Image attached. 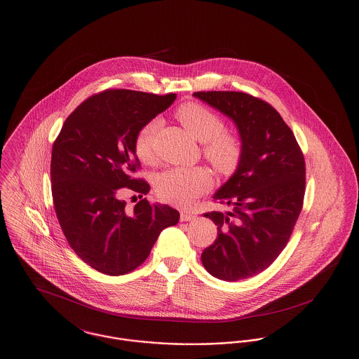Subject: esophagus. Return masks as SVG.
Returning a JSON list of instances; mask_svg holds the SVG:
<instances>
[{
	"label": "esophagus",
	"mask_w": 359,
	"mask_h": 359,
	"mask_svg": "<svg viewBox=\"0 0 359 359\" xmlns=\"http://www.w3.org/2000/svg\"><path fill=\"white\" fill-rule=\"evenodd\" d=\"M196 218V215L195 214H191V212H182L180 214V221L182 222H188V221H192V219H195Z\"/></svg>",
	"instance_id": "1"
}]
</instances>
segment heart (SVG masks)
Instances as JSON below:
<instances>
[{
	"instance_id": "heart-1",
	"label": "heart",
	"mask_w": 359,
	"mask_h": 359,
	"mask_svg": "<svg viewBox=\"0 0 359 359\" xmlns=\"http://www.w3.org/2000/svg\"><path fill=\"white\" fill-rule=\"evenodd\" d=\"M176 117L188 133L203 142V154L211 165L221 173H231L242 158V142L238 136L224 130L222 118L196 102L184 103ZM160 120L148 121L137 133L135 151L141 161L154 158V137L160 126ZM212 184L210 172L202 168H171L158 175L156 192L158 198L177 207L192 205Z\"/></svg>"
}]
</instances>
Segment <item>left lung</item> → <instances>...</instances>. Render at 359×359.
<instances>
[{
    "label": "left lung",
    "instance_id": "8db88e82",
    "mask_svg": "<svg viewBox=\"0 0 359 359\" xmlns=\"http://www.w3.org/2000/svg\"><path fill=\"white\" fill-rule=\"evenodd\" d=\"M195 98L233 121L242 158L214 201L231 211L205 214L218 238L202 253L205 271L238 281L265 271L290 241L303 208L306 163L290 126L269 103L239 91H198Z\"/></svg>",
    "mask_w": 359,
    "mask_h": 359
}]
</instances>
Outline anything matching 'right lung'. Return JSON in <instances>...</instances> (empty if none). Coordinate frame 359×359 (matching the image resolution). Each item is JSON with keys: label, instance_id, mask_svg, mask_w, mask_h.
<instances>
[{"label": "right lung", "instance_id": "1", "mask_svg": "<svg viewBox=\"0 0 359 359\" xmlns=\"http://www.w3.org/2000/svg\"><path fill=\"white\" fill-rule=\"evenodd\" d=\"M176 100L133 90H106L81 103L53 142L52 198L72 250L95 271L121 276L135 271L160 233L179 222L177 210L141 199L132 211L122 195H142L149 184L132 176L140 163L138 130Z\"/></svg>", "mask_w": 359, "mask_h": 359}]
</instances>
